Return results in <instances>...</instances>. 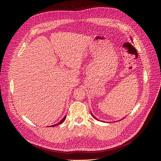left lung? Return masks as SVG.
<instances>
[{"label": "left lung", "mask_w": 161, "mask_h": 161, "mask_svg": "<svg viewBox=\"0 0 161 161\" xmlns=\"http://www.w3.org/2000/svg\"><path fill=\"white\" fill-rule=\"evenodd\" d=\"M92 117H93V118H95L96 119H97V118H95V116H93V115H92ZM97 120H98V119H97Z\"/></svg>", "instance_id": "left-lung-1"}]
</instances>
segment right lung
<instances>
[{"mask_svg":"<svg viewBox=\"0 0 161 161\" xmlns=\"http://www.w3.org/2000/svg\"><path fill=\"white\" fill-rule=\"evenodd\" d=\"M65 119H66V116L64 117V118H63V119L60 121V122H58V124H55V125H52V126L53 127V126H56V125H59V124H61L63 122V121H64Z\"/></svg>","mask_w":161,"mask_h":161,"instance_id":"add662e5","label":"right lung"}]
</instances>
